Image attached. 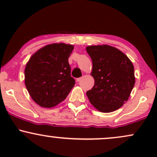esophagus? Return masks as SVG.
Wrapping results in <instances>:
<instances>
[{
    "instance_id": "esophagus-1",
    "label": "esophagus",
    "mask_w": 157,
    "mask_h": 157,
    "mask_svg": "<svg viewBox=\"0 0 157 157\" xmlns=\"http://www.w3.org/2000/svg\"><path fill=\"white\" fill-rule=\"evenodd\" d=\"M82 77H79V78H77V82H80V80H82Z\"/></svg>"
}]
</instances>
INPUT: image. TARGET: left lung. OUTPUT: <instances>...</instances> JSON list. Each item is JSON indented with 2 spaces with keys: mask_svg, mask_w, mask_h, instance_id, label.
Instances as JSON below:
<instances>
[{
  "mask_svg": "<svg viewBox=\"0 0 157 157\" xmlns=\"http://www.w3.org/2000/svg\"><path fill=\"white\" fill-rule=\"evenodd\" d=\"M86 51L92 60L94 86L86 92L98 111L112 112L128 100L134 86V68L123 52L108 45L90 46Z\"/></svg>",
  "mask_w": 157,
  "mask_h": 157,
  "instance_id": "left-lung-1",
  "label": "left lung"
}]
</instances>
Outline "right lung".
<instances>
[{
  "instance_id": "add662e5",
  "label": "right lung",
  "mask_w": 157,
  "mask_h": 157,
  "mask_svg": "<svg viewBox=\"0 0 157 157\" xmlns=\"http://www.w3.org/2000/svg\"><path fill=\"white\" fill-rule=\"evenodd\" d=\"M72 45L49 44L30 57L25 68V85L32 100L44 108L63 101L75 84L68 57Z\"/></svg>"
}]
</instances>
